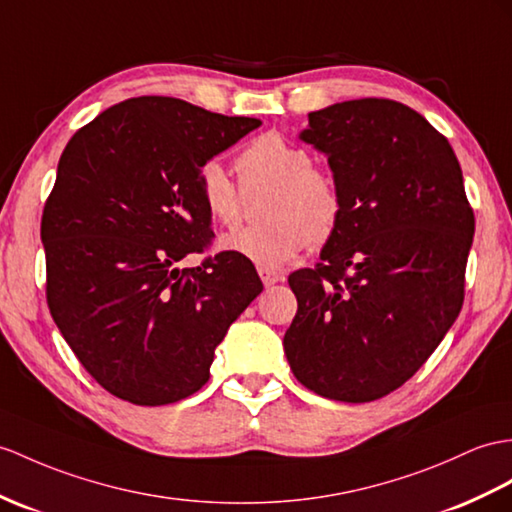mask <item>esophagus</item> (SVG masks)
Masks as SVG:
<instances>
[{
	"mask_svg": "<svg viewBox=\"0 0 512 512\" xmlns=\"http://www.w3.org/2000/svg\"><path fill=\"white\" fill-rule=\"evenodd\" d=\"M258 273H260V280H263V284H265V286H273V284H278V282H282V280H284L282 273L273 271V269H263V267H260V269H258Z\"/></svg>",
	"mask_w": 512,
	"mask_h": 512,
	"instance_id": "1",
	"label": "esophagus"
}]
</instances>
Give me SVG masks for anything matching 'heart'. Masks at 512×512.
Instances as JSON below:
<instances>
[{
    "instance_id": "heart-1",
    "label": "heart",
    "mask_w": 512,
    "mask_h": 512,
    "mask_svg": "<svg viewBox=\"0 0 512 512\" xmlns=\"http://www.w3.org/2000/svg\"><path fill=\"white\" fill-rule=\"evenodd\" d=\"M243 186L265 184V199L256 228L228 234L221 249L252 260L263 269H282L310 243H326L339 228L343 202L336 182L313 167V156L302 145L269 132L249 143L239 156ZM199 195L208 217L223 228L241 221V193L219 160L199 169Z\"/></svg>"
}]
</instances>
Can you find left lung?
Segmentation results:
<instances>
[{
	"label": "left lung",
	"mask_w": 512,
	"mask_h": 512,
	"mask_svg": "<svg viewBox=\"0 0 512 512\" xmlns=\"http://www.w3.org/2000/svg\"><path fill=\"white\" fill-rule=\"evenodd\" d=\"M328 156L343 215L315 269L289 276L284 354L306 389L363 404L413 378L452 328L476 230L452 145L417 110L352 99L299 134Z\"/></svg>",
	"instance_id": "left-lung-1"
}]
</instances>
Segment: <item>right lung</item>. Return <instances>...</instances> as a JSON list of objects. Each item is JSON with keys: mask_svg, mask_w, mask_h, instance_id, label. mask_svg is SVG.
<instances>
[{"mask_svg": "<svg viewBox=\"0 0 512 512\" xmlns=\"http://www.w3.org/2000/svg\"><path fill=\"white\" fill-rule=\"evenodd\" d=\"M260 123L145 95L104 110L62 152L41 219L47 306L119 400L165 406L202 389L217 345L263 291L230 252L176 267L210 239L199 169Z\"/></svg>", "mask_w": 512, "mask_h": 512, "instance_id": "1", "label": "right lung"}]
</instances>
